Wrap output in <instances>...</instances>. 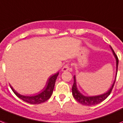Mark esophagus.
<instances>
[{
	"mask_svg": "<svg viewBox=\"0 0 123 123\" xmlns=\"http://www.w3.org/2000/svg\"><path fill=\"white\" fill-rule=\"evenodd\" d=\"M69 70H70V66H69V64H65L63 68H62V71H67Z\"/></svg>",
	"mask_w": 123,
	"mask_h": 123,
	"instance_id": "34e87169",
	"label": "esophagus"
}]
</instances>
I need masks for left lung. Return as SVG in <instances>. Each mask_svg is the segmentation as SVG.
Here are the masks:
<instances>
[{
  "label": "left lung",
  "mask_w": 123,
  "mask_h": 123,
  "mask_svg": "<svg viewBox=\"0 0 123 123\" xmlns=\"http://www.w3.org/2000/svg\"><path fill=\"white\" fill-rule=\"evenodd\" d=\"M112 49V51L113 52L114 55L116 57V71L117 72V67H118V57L117 56V55L116 54L114 50L112 49V47H111ZM116 80L114 81L113 85L111 86V88H110V90L109 91H107L106 93H105L104 94L100 95H98V96H93V97H86L84 96L83 95H82L81 93L77 89V87H76V78L75 76H74V83L73 85L72 86V93H73V95L74 98H75L79 103L83 105H94L98 104L100 103L102 101H104V100H105L107 98V97L111 94V93L112 92V90L113 88L114 85V83H115Z\"/></svg>",
  "instance_id": "8db88e82"
}]
</instances>
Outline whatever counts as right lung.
<instances>
[{"instance_id": "right-lung-1", "label": "right lung", "mask_w": 123, "mask_h": 123, "mask_svg": "<svg viewBox=\"0 0 123 123\" xmlns=\"http://www.w3.org/2000/svg\"><path fill=\"white\" fill-rule=\"evenodd\" d=\"M58 74L59 73H56L55 74L53 75L50 78L49 80L47 82V85L43 89L44 90L43 91L42 93H40V94L35 95V96H23V95H21L18 93L11 86V88L12 90L13 91V92L15 93V95L18 97L23 100V101L28 102V103L31 104H38L43 103V102L47 101L48 99H49V98L52 95L54 88L55 80H56Z\"/></svg>"}]
</instances>
